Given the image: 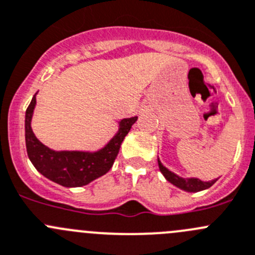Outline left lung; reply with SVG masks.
Masks as SVG:
<instances>
[{"instance_id":"left-lung-1","label":"left lung","mask_w":255,"mask_h":255,"mask_svg":"<svg viewBox=\"0 0 255 255\" xmlns=\"http://www.w3.org/2000/svg\"><path fill=\"white\" fill-rule=\"evenodd\" d=\"M158 165H159L160 173L164 175V178L168 180V182L172 183L173 185H175V187L179 188V189L184 190V192H190V193H196V192H201V190L208 189L209 187H212V185L218 180V178H217V179L203 182V180L198 179V178L179 177L178 174L173 173L172 170L165 168L164 165L162 164V162L159 160V158H158Z\"/></svg>"}]
</instances>
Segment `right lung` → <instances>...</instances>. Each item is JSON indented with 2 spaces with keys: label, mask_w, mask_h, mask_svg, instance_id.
Segmentation results:
<instances>
[{
  "label": "right lung",
  "mask_w": 255,
  "mask_h": 255,
  "mask_svg": "<svg viewBox=\"0 0 255 255\" xmlns=\"http://www.w3.org/2000/svg\"><path fill=\"white\" fill-rule=\"evenodd\" d=\"M36 95L32 98L24 117L27 154L34 168L49 180L66 188L83 187L105 175L112 168L121 144L137 121V116L118 121L117 133L101 149L93 152L54 150L44 145L32 130L31 122L36 107Z\"/></svg>",
  "instance_id": "1"
}]
</instances>
